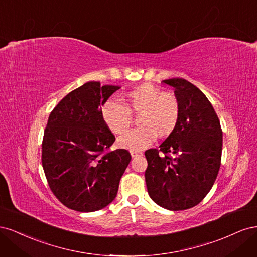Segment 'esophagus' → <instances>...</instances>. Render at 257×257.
Instances as JSON below:
<instances>
[{
	"instance_id": "1",
	"label": "esophagus",
	"mask_w": 257,
	"mask_h": 257,
	"mask_svg": "<svg viewBox=\"0 0 257 257\" xmlns=\"http://www.w3.org/2000/svg\"><path fill=\"white\" fill-rule=\"evenodd\" d=\"M130 153L132 155V158H135V157H137V155H142L143 154V152L137 151V150H131Z\"/></svg>"
}]
</instances>
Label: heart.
Listing matches in <instances>:
<instances>
[{
  "label": "heart",
  "instance_id": "1",
  "mask_svg": "<svg viewBox=\"0 0 257 257\" xmlns=\"http://www.w3.org/2000/svg\"><path fill=\"white\" fill-rule=\"evenodd\" d=\"M125 106L109 100L103 107V120L112 133L122 135L130 127L131 112H141L138 123L142 124L119 138V145L127 149L139 150L149 145L155 136L172 133L179 119L180 107L177 97L151 83H143L125 95Z\"/></svg>",
  "mask_w": 257,
  "mask_h": 257
}]
</instances>
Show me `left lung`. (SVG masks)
Wrapping results in <instances>:
<instances>
[{"label":"left lung","instance_id":"8db88e82","mask_svg":"<svg viewBox=\"0 0 257 257\" xmlns=\"http://www.w3.org/2000/svg\"><path fill=\"white\" fill-rule=\"evenodd\" d=\"M163 82L175 88L179 119L159 149L145 152L148 194L172 211L198 205L211 190L221 166L223 133L211 103L183 78Z\"/></svg>","mask_w":257,"mask_h":257}]
</instances>
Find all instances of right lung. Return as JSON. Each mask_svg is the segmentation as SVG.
Segmentation results:
<instances>
[{
  "instance_id": "add662e5",
  "label": "right lung",
  "mask_w": 257,
  "mask_h": 257,
  "mask_svg": "<svg viewBox=\"0 0 257 257\" xmlns=\"http://www.w3.org/2000/svg\"><path fill=\"white\" fill-rule=\"evenodd\" d=\"M120 88L85 82L49 115L42 146L43 168L52 193L75 211L93 212L109 205L131 162L125 149L106 152L115 138L100 106Z\"/></svg>"
}]
</instances>
